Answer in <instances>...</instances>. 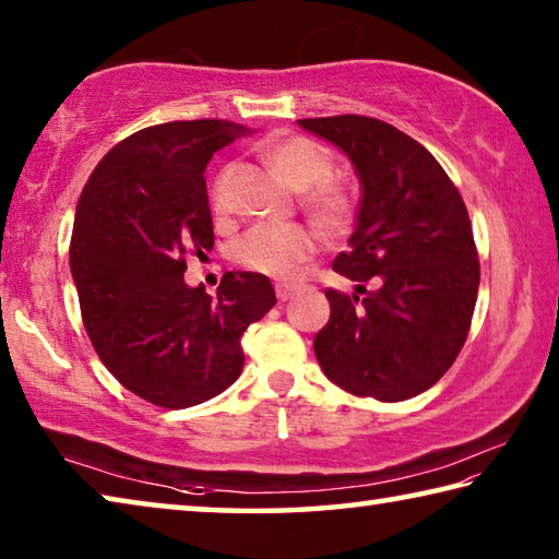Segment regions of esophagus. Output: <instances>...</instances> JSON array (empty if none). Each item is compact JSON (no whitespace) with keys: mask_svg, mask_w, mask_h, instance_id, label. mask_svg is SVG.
<instances>
[{"mask_svg":"<svg viewBox=\"0 0 559 559\" xmlns=\"http://www.w3.org/2000/svg\"><path fill=\"white\" fill-rule=\"evenodd\" d=\"M296 286H290V283H276V296L278 300H290L293 296H296Z\"/></svg>","mask_w":559,"mask_h":559,"instance_id":"esophagus-1","label":"esophagus"}]
</instances>
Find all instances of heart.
<instances>
[{
    "mask_svg": "<svg viewBox=\"0 0 559 559\" xmlns=\"http://www.w3.org/2000/svg\"><path fill=\"white\" fill-rule=\"evenodd\" d=\"M271 173L302 194L306 210L316 219L340 229L355 212V197L347 187L330 182L333 157L308 138H276L261 150ZM316 251V236L302 224H259L236 243V261L243 269L271 278H293Z\"/></svg>",
    "mask_w": 559,
    "mask_h": 559,
    "instance_id": "obj_1",
    "label": "heart"
}]
</instances>
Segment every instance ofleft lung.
<instances>
[{"label":"left lung","mask_w":559,"mask_h":559,"mask_svg":"<svg viewBox=\"0 0 559 559\" xmlns=\"http://www.w3.org/2000/svg\"><path fill=\"white\" fill-rule=\"evenodd\" d=\"M355 167L359 204L349 251L333 269L355 293L328 290L316 357L355 396L402 402L427 392L466 343L478 253L459 189L427 147L365 116L298 120Z\"/></svg>","instance_id":"obj_1"}]
</instances>
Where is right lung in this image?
<instances>
[{"mask_svg": "<svg viewBox=\"0 0 559 559\" xmlns=\"http://www.w3.org/2000/svg\"><path fill=\"white\" fill-rule=\"evenodd\" d=\"M243 132L231 120L140 130L100 159L75 204L69 261L86 333L126 390L165 409L239 380L243 330L276 306L263 273H224L216 296L185 281L187 251L214 246L204 169Z\"/></svg>", "mask_w": 559, "mask_h": 559, "instance_id": "obj_1", "label": "right lung"}]
</instances>
